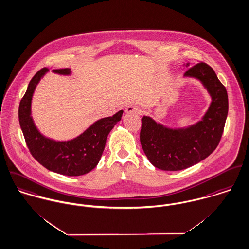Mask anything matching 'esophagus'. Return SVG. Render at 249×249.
I'll list each match as a JSON object with an SVG mask.
<instances>
[{
  "label": "esophagus",
  "instance_id": "esophagus-1",
  "mask_svg": "<svg viewBox=\"0 0 249 249\" xmlns=\"http://www.w3.org/2000/svg\"><path fill=\"white\" fill-rule=\"evenodd\" d=\"M124 112H125L126 114H139L140 112H141V109H140V108H139V107H137V106H134V105H130V106H128V107H125V110H124Z\"/></svg>",
  "mask_w": 249,
  "mask_h": 249
}]
</instances>
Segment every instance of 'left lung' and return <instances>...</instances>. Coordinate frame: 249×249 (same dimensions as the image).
I'll list each match as a JSON object with an SVG mask.
<instances>
[{
  "label": "left lung",
  "mask_w": 249,
  "mask_h": 249,
  "mask_svg": "<svg viewBox=\"0 0 249 249\" xmlns=\"http://www.w3.org/2000/svg\"><path fill=\"white\" fill-rule=\"evenodd\" d=\"M184 77L199 80L211 103L202 120L187 127L170 128L148 116L142 117V147L149 161L161 170H182L208 157L218 146L226 124L228 97L215 71L205 63H199L188 68Z\"/></svg>",
  "instance_id": "8db88e82"
}]
</instances>
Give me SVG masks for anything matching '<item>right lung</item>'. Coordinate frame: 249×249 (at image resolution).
Listing matches in <instances>:
<instances>
[{
	"mask_svg": "<svg viewBox=\"0 0 249 249\" xmlns=\"http://www.w3.org/2000/svg\"><path fill=\"white\" fill-rule=\"evenodd\" d=\"M47 71V68H43L34 75L19 106V122L26 145L31 155L48 170L66 176L85 175L100 161L107 138L114 125L121 121L124 111L98 120L84 133L72 140L60 142L46 138L33 122L31 101L37 85ZM52 71L60 75L71 74L70 68Z\"/></svg>",
	"mask_w": 249,
	"mask_h": 249,
	"instance_id": "add662e5",
	"label": "right lung"
}]
</instances>
